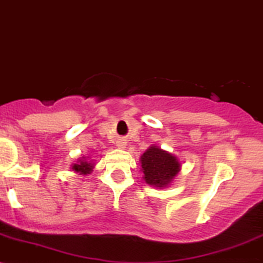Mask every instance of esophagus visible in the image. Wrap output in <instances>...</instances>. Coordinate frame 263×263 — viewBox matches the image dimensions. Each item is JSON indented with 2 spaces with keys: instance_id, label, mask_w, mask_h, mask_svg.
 <instances>
[{
  "instance_id": "esophagus-1",
  "label": "esophagus",
  "mask_w": 263,
  "mask_h": 263,
  "mask_svg": "<svg viewBox=\"0 0 263 263\" xmlns=\"http://www.w3.org/2000/svg\"><path fill=\"white\" fill-rule=\"evenodd\" d=\"M117 146H118V149H124L126 146V141L123 140V139H119V140L117 141Z\"/></svg>"
}]
</instances>
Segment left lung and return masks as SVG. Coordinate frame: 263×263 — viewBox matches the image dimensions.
Listing matches in <instances>:
<instances>
[{
  "mask_svg": "<svg viewBox=\"0 0 263 263\" xmlns=\"http://www.w3.org/2000/svg\"><path fill=\"white\" fill-rule=\"evenodd\" d=\"M143 180L149 186L166 188L181 171L182 163L177 156L168 151L151 145L140 157Z\"/></svg>",
  "mask_w": 263,
  "mask_h": 263,
  "instance_id": "obj_1",
  "label": "left lung"
}]
</instances>
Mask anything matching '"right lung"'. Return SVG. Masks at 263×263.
<instances>
[{
	"mask_svg": "<svg viewBox=\"0 0 263 263\" xmlns=\"http://www.w3.org/2000/svg\"><path fill=\"white\" fill-rule=\"evenodd\" d=\"M93 168H95L93 160H91V157L88 156L79 157L76 163H72V165H71V170H72L73 172H76V174L79 175H83V176L91 174V172L93 171Z\"/></svg>",
	"mask_w": 263,
	"mask_h": 263,
	"instance_id": "right-lung-1",
	"label": "right lung"
}]
</instances>
